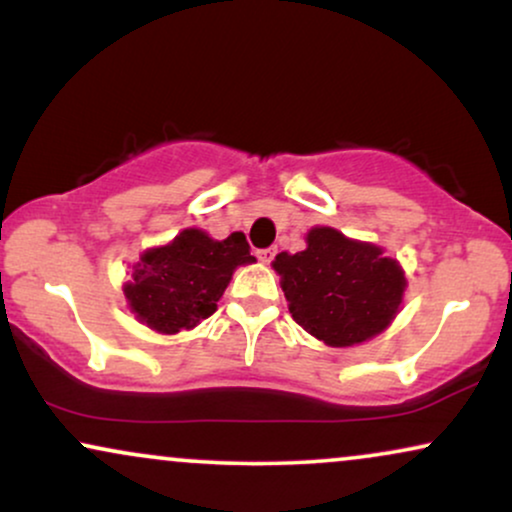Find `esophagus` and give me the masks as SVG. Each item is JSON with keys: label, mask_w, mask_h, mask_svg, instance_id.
I'll list each match as a JSON object with an SVG mask.
<instances>
[{"label": "esophagus", "mask_w": 512, "mask_h": 512, "mask_svg": "<svg viewBox=\"0 0 512 512\" xmlns=\"http://www.w3.org/2000/svg\"><path fill=\"white\" fill-rule=\"evenodd\" d=\"M276 255V248H264V250H257V260H260L262 264H269L271 260H274Z\"/></svg>", "instance_id": "34e87169"}]
</instances>
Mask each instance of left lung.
Instances as JSON below:
<instances>
[{
  "label": "left lung",
  "mask_w": 512,
  "mask_h": 512,
  "mask_svg": "<svg viewBox=\"0 0 512 512\" xmlns=\"http://www.w3.org/2000/svg\"><path fill=\"white\" fill-rule=\"evenodd\" d=\"M304 243V250L278 252L271 262L304 331L328 347H354L390 328L406 276L385 248L354 241L333 226H312Z\"/></svg>",
  "instance_id": "8db88e82"
}]
</instances>
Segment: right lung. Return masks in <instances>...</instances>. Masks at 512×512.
Masks as SVG:
<instances>
[{"label": "right lung", "instance_id": "obj_1", "mask_svg": "<svg viewBox=\"0 0 512 512\" xmlns=\"http://www.w3.org/2000/svg\"><path fill=\"white\" fill-rule=\"evenodd\" d=\"M252 262L241 231L215 241L208 231L191 226L170 243L141 252L122 293L139 323L155 333L177 335L215 314L234 271Z\"/></svg>", "mask_w": 512, "mask_h": 512}]
</instances>
